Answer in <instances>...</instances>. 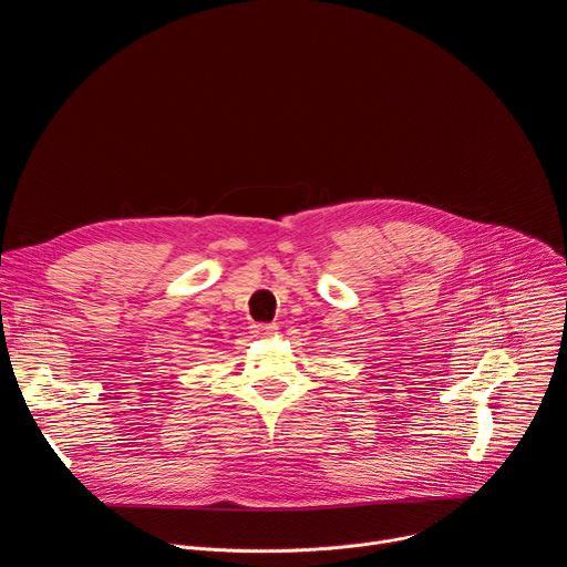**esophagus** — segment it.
<instances>
[{"label": "esophagus", "mask_w": 567, "mask_h": 567, "mask_svg": "<svg viewBox=\"0 0 567 567\" xmlns=\"http://www.w3.org/2000/svg\"><path fill=\"white\" fill-rule=\"evenodd\" d=\"M254 330H256V334L269 337V334H274L278 330V326H276V322H258V326H254Z\"/></svg>", "instance_id": "1"}]
</instances>
